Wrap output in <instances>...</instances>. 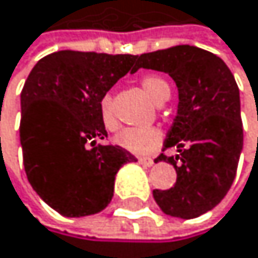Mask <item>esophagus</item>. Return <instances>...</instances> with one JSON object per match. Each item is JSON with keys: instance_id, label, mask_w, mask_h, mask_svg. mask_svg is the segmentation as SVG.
<instances>
[{"instance_id": "1", "label": "esophagus", "mask_w": 258, "mask_h": 258, "mask_svg": "<svg viewBox=\"0 0 258 258\" xmlns=\"http://www.w3.org/2000/svg\"><path fill=\"white\" fill-rule=\"evenodd\" d=\"M139 164L150 167V166H153V160L152 158H139Z\"/></svg>"}]
</instances>
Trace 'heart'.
Instances as JSON below:
<instances>
[{"label":"heart","instance_id":"obj_1","mask_svg":"<svg viewBox=\"0 0 258 258\" xmlns=\"http://www.w3.org/2000/svg\"><path fill=\"white\" fill-rule=\"evenodd\" d=\"M141 86L144 92L150 97L152 101L157 105H161L163 101L169 98V86L164 80L158 77H146L142 78ZM100 111V120L103 123L106 130H116L117 128V119L114 116L112 111V100L111 95L105 94L100 98L98 103ZM163 135L157 126H144V128H125V130L119 132L117 136L114 138L116 144L128 152L136 153V155H147L152 153L161 144Z\"/></svg>","mask_w":258,"mask_h":258}]
</instances>
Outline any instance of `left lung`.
I'll return each mask as SVG.
<instances>
[{"label":"left lung","instance_id":"obj_1","mask_svg":"<svg viewBox=\"0 0 258 258\" xmlns=\"http://www.w3.org/2000/svg\"><path fill=\"white\" fill-rule=\"evenodd\" d=\"M141 67L167 73L178 89L164 141V149L177 147L178 155L155 160L171 163L177 181L171 189H153V199L169 216L198 218L224 199L236 174L243 150L238 86L224 60L191 45L136 56L133 69Z\"/></svg>","mask_w":258,"mask_h":258}]
</instances>
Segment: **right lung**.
I'll return each mask as SVG.
<instances>
[{"mask_svg":"<svg viewBox=\"0 0 258 258\" xmlns=\"http://www.w3.org/2000/svg\"><path fill=\"white\" fill-rule=\"evenodd\" d=\"M135 59L56 51L34 66L23 86L20 142L26 177L40 199L62 216L81 218L106 208L119 169L138 161L119 146H95L108 138L100 98L128 72H136Z\"/></svg>","mask_w":258,"mask_h":258,"instance_id":"obj_1","label":"right lung"}]
</instances>
